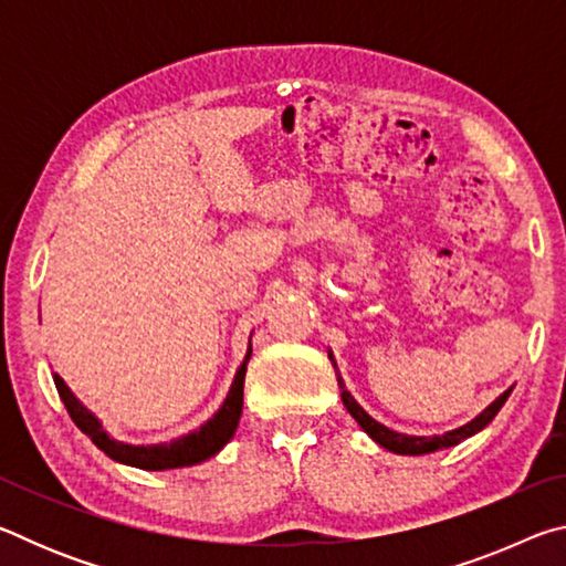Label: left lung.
<instances>
[{"label": "left lung", "instance_id": "8db88e82", "mask_svg": "<svg viewBox=\"0 0 566 566\" xmlns=\"http://www.w3.org/2000/svg\"><path fill=\"white\" fill-rule=\"evenodd\" d=\"M332 359V354H329ZM334 361V359H332ZM337 367V364H334ZM337 381H339V389H342V401L344 407H347L349 415L357 419V424L367 432L371 439H375L377 444H381L385 449H389V452H397V454H424V452H434V449H442V447H452V444H459L462 439L472 437L476 432H482V429L490 424V421L496 417V411H500L504 407L506 397L512 395V389H506L502 397H496L490 407H486L482 415L474 417L469 424L454 429V432H447L442 437H407V434H399V432H391V429H387L385 424H379L377 419H371L367 411H364L357 401H354V397L349 395L347 389H344V381L342 377L337 375Z\"/></svg>", "mask_w": 566, "mask_h": 566}]
</instances>
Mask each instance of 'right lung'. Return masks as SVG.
Returning <instances> with one entry per match:
<instances>
[{
  "mask_svg": "<svg viewBox=\"0 0 566 566\" xmlns=\"http://www.w3.org/2000/svg\"><path fill=\"white\" fill-rule=\"evenodd\" d=\"M249 357H252V349L247 352L244 364L237 371L232 389H229L222 409H219L207 424L195 429V432L187 437L175 439V442L157 444V447H129V444L114 442V439H109L107 432L102 429L99 419L72 395L70 387L64 385V379L60 375H54V385L74 424L80 427L104 454L117 459L122 464L139 467V469H175V467H189V464L205 462V459L214 457L219 449L234 437L239 417H242V405H244V375H247Z\"/></svg>",
  "mask_w": 566,
  "mask_h": 566,
  "instance_id": "obj_1",
  "label": "right lung"
}]
</instances>
